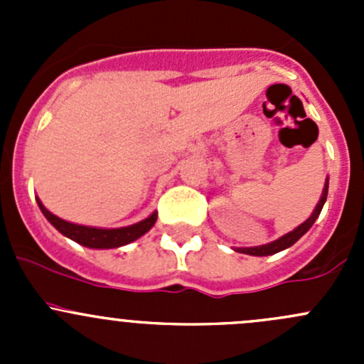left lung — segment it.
<instances>
[{"instance_id":"8db88e82","label":"left lung","mask_w":364,"mask_h":364,"mask_svg":"<svg viewBox=\"0 0 364 364\" xmlns=\"http://www.w3.org/2000/svg\"><path fill=\"white\" fill-rule=\"evenodd\" d=\"M328 186H329V179H326V185H324V190H322V197L321 200H318V204L315 205L314 213H311L310 218L306 220V222H303L301 225H297L294 230H291L289 234H285V236L278 237V240L271 241V243L267 245H262V247H250V248H236V252L240 253H247V255H255V257H266V255H273V253H278L282 250H285V248L292 247V245L296 243L297 240H299L303 234H306L308 230H310V227L314 225L315 220L318 218V215H321L322 211V205H324L326 199H328Z\"/></svg>"}]
</instances>
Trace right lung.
Instances as JSON below:
<instances>
[{
    "label": "right lung",
    "instance_id": "1",
    "mask_svg": "<svg viewBox=\"0 0 364 364\" xmlns=\"http://www.w3.org/2000/svg\"><path fill=\"white\" fill-rule=\"evenodd\" d=\"M36 203H38V208L42 209L43 216H46L63 236H67L72 241H75V243L87 248H117L123 247V245L132 243V241L144 236V234L155 225L156 216H159V213L155 211L153 215H149L148 218L142 220V222L139 223H134V225L119 227V229H98V227L77 225V223L67 222V220L53 215V213L42 204L40 199H36Z\"/></svg>",
    "mask_w": 364,
    "mask_h": 364
}]
</instances>
